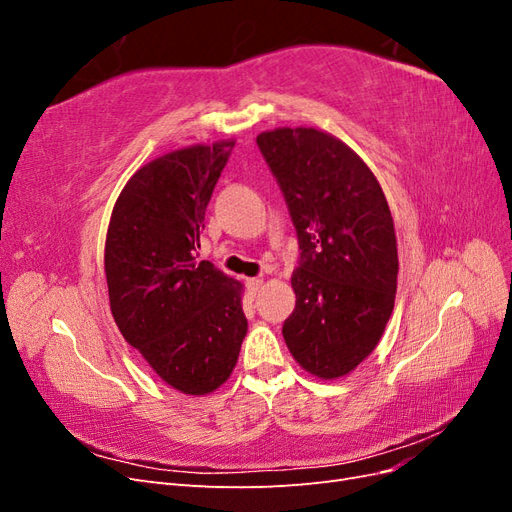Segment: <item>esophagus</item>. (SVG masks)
Segmentation results:
<instances>
[{"mask_svg":"<svg viewBox=\"0 0 512 512\" xmlns=\"http://www.w3.org/2000/svg\"><path fill=\"white\" fill-rule=\"evenodd\" d=\"M260 286H262L260 277H252V280H247V290H250L252 297H256V292L260 290Z\"/></svg>","mask_w":512,"mask_h":512,"instance_id":"obj_1","label":"esophagus"}]
</instances>
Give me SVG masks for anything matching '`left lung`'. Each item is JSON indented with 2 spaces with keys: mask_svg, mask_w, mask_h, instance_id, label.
Masks as SVG:
<instances>
[{
  "mask_svg": "<svg viewBox=\"0 0 512 512\" xmlns=\"http://www.w3.org/2000/svg\"><path fill=\"white\" fill-rule=\"evenodd\" d=\"M256 143L297 228V294L284 322L290 354L309 376H348L374 352L397 292L393 215L359 153L320 128H275Z\"/></svg>",
  "mask_w": 512,
  "mask_h": 512,
  "instance_id": "obj_1",
  "label": "left lung"
}]
</instances>
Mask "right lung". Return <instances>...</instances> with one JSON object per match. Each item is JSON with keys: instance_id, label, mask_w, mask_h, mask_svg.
Here are the masks:
<instances>
[{"instance_id": "add662e5", "label": "right lung", "mask_w": 512, "mask_h": 512, "mask_svg": "<svg viewBox=\"0 0 512 512\" xmlns=\"http://www.w3.org/2000/svg\"><path fill=\"white\" fill-rule=\"evenodd\" d=\"M235 141L190 145L147 162L108 222L104 273L121 335L175 391L209 395L237 365L243 284L196 260L205 209Z\"/></svg>"}]
</instances>
